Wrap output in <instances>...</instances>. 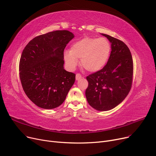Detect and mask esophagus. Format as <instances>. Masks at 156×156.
Returning a JSON list of instances; mask_svg holds the SVG:
<instances>
[{
    "instance_id": "34e87169",
    "label": "esophagus",
    "mask_w": 156,
    "mask_h": 156,
    "mask_svg": "<svg viewBox=\"0 0 156 156\" xmlns=\"http://www.w3.org/2000/svg\"><path fill=\"white\" fill-rule=\"evenodd\" d=\"M81 74H80V73H77L76 75V80H80L81 78Z\"/></svg>"
}]
</instances>
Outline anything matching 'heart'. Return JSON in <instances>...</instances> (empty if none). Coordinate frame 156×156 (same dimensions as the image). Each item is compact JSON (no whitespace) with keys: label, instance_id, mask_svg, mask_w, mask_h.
<instances>
[{"label":"heart","instance_id":"heart-1","mask_svg":"<svg viewBox=\"0 0 156 156\" xmlns=\"http://www.w3.org/2000/svg\"><path fill=\"white\" fill-rule=\"evenodd\" d=\"M111 51V45L107 38L87 37L72 44L69 52L64 53V59L71 68L81 59V66L85 70L97 72L108 62Z\"/></svg>","mask_w":156,"mask_h":156}]
</instances>
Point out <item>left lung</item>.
Returning <instances> with one entry per match:
<instances>
[{
  "label": "left lung",
  "mask_w": 156,
  "mask_h": 156,
  "mask_svg": "<svg viewBox=\"0 0 156 156\" xmlns=\"http://www.w3.org/2000/svg\"><path fill=\"white\" fill-rule=\"evenodd\" d=\"M111 43L109 60L101 70L87 76L85 95L88 104L97 111H105L119 105L132 88L133 75L132 55L121 40L102 34Z\"/></svg>",
  "instance_id": "1"
}]
</instances>
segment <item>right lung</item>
<instances>
[{"mask_svg": "<svg viewBox=\"0 0 156 156\" xmlns=\"http://www.w3.org/2000/svg\"><path fill=\"white\" fill-rule=\"evenodd\" d=\"M68 30L35 37L23 49L19 64L24 93L38 107L51 109L64 101L75 81V73L64 69V51L74 38Z\"/></svg>", "mask_w": 156, "mask_h": 156, "instance_id": "1", "label": "right lung"}]
</instances>
